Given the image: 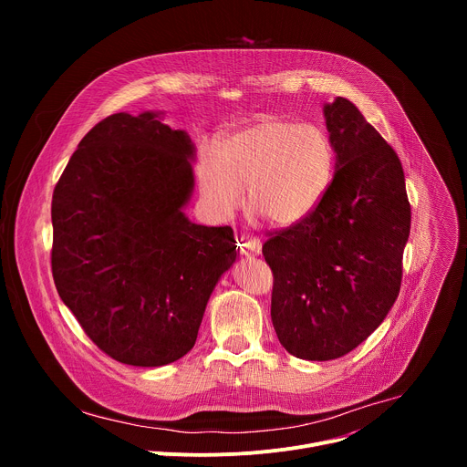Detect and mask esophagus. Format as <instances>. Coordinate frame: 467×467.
<instances>
[{
	"label": "esophagus",
	"instance_id": "34e87169",
	"mask_svg": "<svg viewBox=\"0 0 467 467\" xmlns=\"http://www.w3.org/2000/svg\"><path fill=\"white\" fill-rule=\"evenodd\" d=\"M240 251L245 256H258L262 251V242L256 236H242Z\"/></svg>",
	"mask_w": 467,
	"mask_h": 467
}]
</instances>
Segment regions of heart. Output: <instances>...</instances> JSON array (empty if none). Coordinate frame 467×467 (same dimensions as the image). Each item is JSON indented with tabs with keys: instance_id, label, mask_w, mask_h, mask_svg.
<instances>
[{
	"instance_id": "b5f03b06",
	"label": "heart",
	"mask_w": 467,
	"mask_h": 467,
	"mask_svg": "<svg viewBox=\"0 0 467 467\" xmlns=\"http://www.w3.org/2000/svg\"><path fill=\"white\" fill-rule=\"evenodd\" d=\"M335 148L314 125L262 118L205 150L197 177L205 207L222 220L245 205L277 229L305 222L335 177Z\"/></svg>"
}]
</instances>
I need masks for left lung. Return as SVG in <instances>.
Returning <instances> with one entry per match:
<instances>
[{"label": "left lung", "instance_id": "1", "mask_svg": "<svg viewBox=\"0 0 467 467\" xmlns=\"http://www.w3.org/2000/svg\"><path fill=\"white\" fill-rule=\"evenodd\" d=\"M335 177L319 207L262 245L272 321L305 360L340 358L384 321L403 277L410 203L397 153L346 98L323 105Z\"/></svg>", "mask_w": 467, "mask_h": 467}]
</instances>
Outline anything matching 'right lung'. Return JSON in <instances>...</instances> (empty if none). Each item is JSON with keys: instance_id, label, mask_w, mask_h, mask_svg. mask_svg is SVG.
<instances>
[{"instance_id": "1", "label": "right lung", "mask_w": 467, "mask_h": 467, "mask_svg": "<svg viewBox=\"0 0 467 467\" xmlns=\"http://www.w3.org/2000/svg\"><path fill=\"white\" fill-rule=\"evenodd\" d=\"M162 114L118 112L87 132L51 202L57 292L121 364L159 368L195 344L236 260L231 227L188 220L195 146Z\"/></svg>"}]
</instances>
